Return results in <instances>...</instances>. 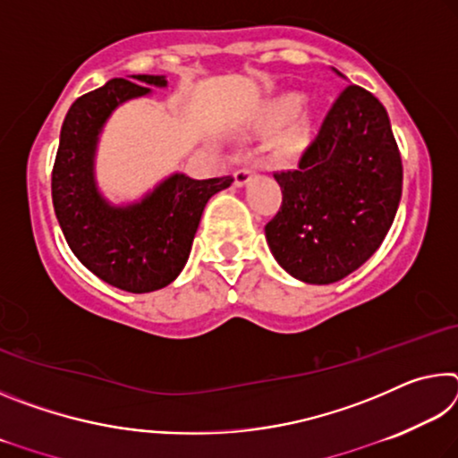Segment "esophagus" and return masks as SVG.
Wrapping results in <instances>:
<instances>
[{
	"mask_svg": "<svg viewBox=\"0 0 458 458\" xmlns=\"http://www.w3.org/2000/svg\"><path fill=\"white\" fill-rule=\"evenodd\" d=\"M254 177V169L252 167H240L238 172L234 174V185L236 188H242L248 182H250Z\"/></svg>",
	"mask_w": 458,
	"mask_h": 458,
	"instance_id": "esophagus-1",
	"label": "esophagus"
}]
</instances>
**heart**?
Returning a JSON list of instances; mask_svg holds the SVG:
<instances>
[{"instance_id": "obj_1", "label": "heart", "mask_w": 458, "mask_h": 458, "mask_svg": "<svg viewBox=\"0 0 458 458\" xmlns=\"http://www.w3.org/2000/svg\"><path fill=\"white\" fill-rule=\"evenodd\" d=\"M303 97L301 95H284L281 98H276L273 105H270L267 117H265V129L275 133V131L283 129L286 123H289L294 114L301 111L303 106ZM309 139V121L301 119L294 123L291 127L289 133H286L284 141H283V151L284 153H297L299 149H303V145Z\"/></svg>"}]
</instances>
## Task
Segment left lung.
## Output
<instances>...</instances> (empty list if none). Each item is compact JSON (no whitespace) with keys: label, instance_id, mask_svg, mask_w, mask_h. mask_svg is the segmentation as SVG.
<instances>
[{"label":"left lung","instance_id":"obj_1","mask_svg":"<svg viewBox=\"0 0 458 458\" xmlns=\"http://www.w3.org/2000/svg\"><path fill=\"white\" fill-rule=\"evenodd\" d=\"M275 180L283 204L265 234L278 265L309 284L352 275L384 242L402 196V159L384 105L366 89L345 87L299 167Z\"/></svg>","mask_w":458,"mask_h":458}]
</instances>
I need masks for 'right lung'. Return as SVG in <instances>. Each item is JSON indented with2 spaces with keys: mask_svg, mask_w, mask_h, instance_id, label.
I'll list each match as a JSON object with an SVG mask.
<instances>
[{
  "mask_svg": "<svg viewBox=\"0 0 458 458\" xmlns=\"http://www.w3.org/2000/svg\"><path fill=\"white\" fill-rule=\"evenodd\" d=\"M76 98L62 123L52 169V204L68 246L100 281L127 293L174 283L188 262L201 212L232 177L193 180L172 174L141 199L114 206L98 190V137L113 111L131 98L165 89V76L133 74Z\"/></svg>",
  "mask_w": 458,
  "mask_h": 458,
  "instance_id": "add662e5",
  "label": "right lung"
}]
</instances>
